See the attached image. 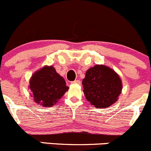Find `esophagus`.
<instances>
[{"label":"esophagus","mask_w":151,"mask_h":151,"mask_svg":"<svg viewBox=\"0 0 151 151\" xmlns=\"http://www.w3.org/2000/svg\"><path fill=\"white\" fill-rule=\"evenodd\" d=\"M71 84H81V81H80L79 80H76V81H72Z\"/></svg>","instance_id":"esophagus-1"}]
</instances>
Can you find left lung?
<instances>
[{
  "label": "left lung",
  "mask_w": 151,
  "mask_h": 151,
  "mask_svg": "<svg viewBox=\"0 0 151 151\" xmlns=\"http://www.w3.org/2000/svg\"><path fill=\"white\" fill-rule=\"evenodd\" d=\"M86 99L96 108H107L117 101L122 90L119 76L110 67L97 64L87 70L82 81Z\"/></svg>",
  "instance_id": "1"
}]
</instances>
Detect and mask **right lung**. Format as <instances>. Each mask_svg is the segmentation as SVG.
Instances as JSON below:
<instances>
[{"label":"right lung","instance_id":"1","mask_svg":"<svg viewBox=\"0 0 151 151\" xmlns=\"http://www.w3.org/2000/svg\"><path fill=\"white\" fill-rule=\"evenodd\" d=\"M29 88L36 104L52 107L58 102L69 87L52 66H44L32 74Z\"/></svg>","mask_w":151,"mask_h":151}]
</instances>
